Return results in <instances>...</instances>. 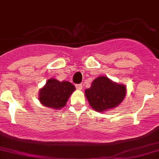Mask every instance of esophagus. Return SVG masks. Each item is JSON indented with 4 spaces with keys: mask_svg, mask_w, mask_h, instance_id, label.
Returning <instances> with one entry per match:
<instances>
[{
    "mask_svg": "<svg viewBox=\"0 0 159 159\" xmlns=\"http://www.w3.org/2000/svg\"><path fill=\"white\" fill-rule=\"evenodd\" d=\"M75 87H76V89L78 90H82V89H83L82 84H76V85H75Z\"/></svg>",
    "mask_w": 159,
    "mask_h": 159,
    "instance_id": "1",
    "label": "esophagus"
}]
</instances>
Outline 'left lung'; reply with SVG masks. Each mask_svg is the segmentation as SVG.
Returning <instances> with one entry per match:
<instances>
[{"label": "left lung", "mask_w": 159, "mask_h": 159, "mask_svg": "<svg viewBox=\"0 0 159 159\" xmlns=\"http://www.w3.org/2000/svg\"><path fill=\"white\" fill-rule=\"evenodd\" d=\"M126 86L118 84L106 76H99L84 91L90 106L98 112L118 107L126 96Z\"/></svg>", "instance_id": "1"}]
</instances>
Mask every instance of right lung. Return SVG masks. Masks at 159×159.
Here are the masks:
<instances>
[{
  "label": "right lung",
  "instance_id": "1",
  "mask_svg": "<svg viewBox=\"0 0 159 159\" xmlns=\"http://www.w3.org/2000/svg\"><path fill=\"white\" fill-rule=\"evenodd\" d=\"M75 87L69 81H59L55 78H50L45 85L39 90L38 100L41 105L54 110H59L66 105L67 102Z\"/></svg>",
  "mask_w": 159,
  "mask_h": 159
}]
</instances>
